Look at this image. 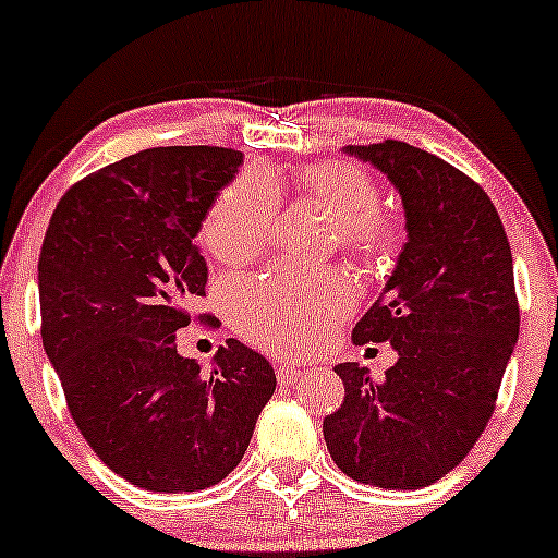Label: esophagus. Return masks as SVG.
<instances>
[{
	"label": "esophagus",
	"mask_w": 558,
	"mask_h": 558,
	"mask_svg": "<svg viewBox=\"0 0 558 558\" xmlns=\"http://www.w3.org/2000/svg\"><path fill=\"white\" fill-rule=\"evenodd\" d=\"M275 376H278L280 386H291V384H295V380H299L301 371L295 368V365H278V368H275Z\"/></svg>",
	"instance_id": "1"
}]
</instances>
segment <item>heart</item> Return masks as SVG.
Instances as JSON below:
<instances>
[{
  "instance_id": "1",
  "label": "heart",
  "mask_w": 558,
  "mask_h": 558,
  "mask_svg": "<svg viewBox=\"0 0 558 558\" xmlns=\"http://www.w3.org/2000/svg\"><path fill=\"white\" fill-rule=\"evenodd\" d=\"M303 201L335 221V239L348 255L376 263L393 250L397 223L378 210V185L361 167L324 161L295 178ZM280 180L272 174H242L229 182L203 216L197 242L218 263H246L275 234ZM229 316L239 335L257 348L301 352L327 340L335 324L352 308V291L340 275L272 270L239 278L227 291Z\"/></svg>"
}]
</instances>
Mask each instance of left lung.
I'll return each instance as SVG.
<instances>
[{"mask_svg": "<svg viewBox=\"0 0 558 558\" xmlns=\"http://www.w3.org/2000/svg\"><path fill=\"white\" fill-rule=\"evenodd\" d=\"M399 190L407 244L352 342H391L384 380L335 365L344 401L324 417L342 474L380 489H420L453 471L495 414L520 331L510 242L489 195L435 154L386 138L344 146Z\"/></svg>", "mask_w": 558, "mask_h": 558, "instance_id": "obj_1", "label": "left lung"}]
</instances>
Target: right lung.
<instances>
[{"label":"right lung","instance_id":"1","mask_svg":"<svg viewBox=\"0 0 558 558\" xmlns=\"http://www.w3.org/2000/svg\"><path fill=\"white\" fill-rule=\"evenodd\" d=\"M239 165L242 151L218 146L131 154L63 193L40 246V335L69 412L105 466L141 489L227 478L275 391L272 365L239 340L201 373L174 337L206 295L193 239Z\"/></svg>","mask_w":558,"mask_h":558}]
</instances>
